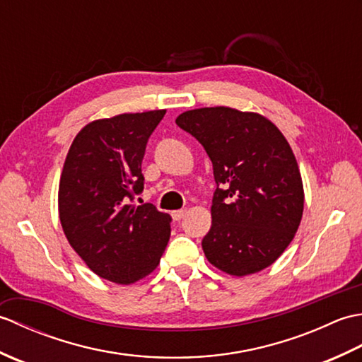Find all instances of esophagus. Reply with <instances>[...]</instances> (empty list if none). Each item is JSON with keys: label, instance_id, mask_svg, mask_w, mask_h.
<instances>
[{"label": "esophagus", "instance_id": "1", "mask_svg": "<svg viewBox=\"0 0 362 362\" xmlns=\"http://www.w3.org/2000/svg\"><path fill=\"white\" fill-rule=\"evenodd\" d=\"M185 214H187V210H175L171 213V216L174 221H180V219H183Z\"/></svg>", "mask_w": 362, "mask_h": 362}]
</instances>
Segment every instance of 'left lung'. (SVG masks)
Here are the masks:
<instances>
[{
	"label": "left lung",
	"instance_id": "obj_1",
	"mask_svg": "<svg viewBox=\"0 0 362 362\" xmlns=\"http://www.w3.org/2000/svg\"><path fill=\"white\" fill-rule=\"evenodd\" d=\"M175 124L213 163L206 259L236 276L263 271L288 247L303 213L302 177L286 138L261 115L230 107L183 112Z\"/></svg>",
	"mask_w": 362,
	"mask_h": 362
}]
</instances>
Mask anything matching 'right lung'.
Masks as SVG:
<instances>
[{
  "mask_svg": "<svg viewBox=\"0 0 362 362\" xmlns=\"http://www.w3.org/2000/svg\"><path fill=\"white\" fill-rule=\"evenodd\" d=\"M166 110L124 113L90 122L76 135L59 185V216L68 243L101 279L135 283L151 274L171 235V216L135 205L149 136Z\"/></svg>",
  "mask_w": 362,
  "mask_h": 362,
  "instance_id": "add662e5",
  "label": "right lung"
}]
</instances>
